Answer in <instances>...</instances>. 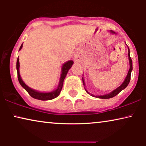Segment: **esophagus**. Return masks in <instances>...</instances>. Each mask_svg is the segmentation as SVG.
I'll use <instances>...</instances> for the list:
<instances>
[{
    "label": "esophagus",
    "instance_id": "1",
    "mask_svg": "<svg viewBox=\"0 0 146 146\" xmlns=\"http://www.w3.org/2000/svg\"><path fill=\"white\" fill-rule=\"evenodd\" d=\"M80 60V57L79 55H76L74 56V60L76 62H78Z\"/></svg>",
    "mask_w": 146,
    "mask_h": 146
}]
</instances>
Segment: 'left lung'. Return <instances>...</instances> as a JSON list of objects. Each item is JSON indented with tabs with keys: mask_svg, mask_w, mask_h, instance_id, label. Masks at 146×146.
Wrapping results in <instances>:
<instances>
[{
	"mask_svg": "<svg viewBox=\"0 0 146 146\" xmlns=\"http://www.w3.org/2000/svg\"><path fill=\"white\" fill-rule=\"evenodd\" d=\"M111 33H113V32L111 31ZM129 53H130V51H129V49L128 48V57H129V65H130V66H129V70L128 71V73H127V75L126 78H125V80L121 84V85L120 86H119L117 88H116L115 90H114L113 92H111L110 94H106V95H103V96H94L91 94L92 96H94V97H98L99 98H102V99H108V98H113L116 96L117 94H118L120 92L123 90L124 88H125L127 86V85H128V84L129 82V81H130V78H131V71H132V60H131V58L130 57V56H129ZM82 82H83V84L85 86V83H84V79L82 78ZM86 92L88 94L90 93L88 92L86 90Z\"/></svg>",
	"mask_w": 146,
	"mask_h": 146,
	"instance_id": "left-lung-1",
	"label": "left lung"
}]
</instances>
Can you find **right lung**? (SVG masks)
Returning a JSON list of instances; mask_svg holds the SVG:
<instances>
[{
  "mask_svg": "<svg viewBox=\"0 0 146 146\" xmlns=\"http://www.w3.org/2000/svg\"><path fill=\"white\" fill-rule=\"evenodd\" d=\"M22 48H23V44L20 47L19 50H21ZM74 62L72 60L68 61L65 64H64L62 68V74L60 76V80L59 85L58 86L57 89L56 90L51 92H48V93H44V92H39L36 91L35 90L31 89V88H29L28 86H27L25 84V82L23 81V80L21 79V76H20L19 72V67H20V63H19V58L18 57L17 62V74H18V79L21 85L25 88L26 90L27 91V92L29 94V95L32 96L34 98L40 100H52L57 96H58V95L60 93L63 86V82L64 80V78L66 76L68 72L69 69L72 67V65L73 64Z\"/></svg>",
  "mask_w": 146,
  "mask_h": 146,
  "instance_id": "1",
  "label": "right lung"
}]
</instances>
